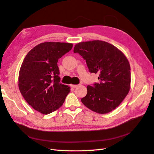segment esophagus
I'll return each mask as SVG.
<instances>
[{"mask_svg":"<svg viewBox=\"0 0 154 154\" xmlns=\"http://www.w3.org/2000/svg\"><path fill=\"white\" fill-rule=\"evenodd\" d=\"M71 87L72 88H77L78 87V85H71Z\"/></svg>","mask_w":154,"mask_h":154,"instance_id":"obj_1","label":"esophagus"}]
</instances>
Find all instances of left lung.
<instances>
[{"label": "left lung", "instance_id": "left-lung-1", "mask_svg": "<svg viewBox=\"0 0 154 154\" xmlns=\"http://www.w3.org/2000/svg\"><path fill=\"white\" fill-rule=\"evenodd\" d=\"M73 52L86 60L91 73L99 74V83L87 86L81 102L98 113L115 109L130 90L131 67L126 56L115 46L98 40L79 42Z\"/></svg>", "mask_w": 154, "mask_h": 154}]
</instances>
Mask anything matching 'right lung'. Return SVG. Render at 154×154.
<instances>
[{
	"label": "right lung",
	"mask_w": 154,
	"mask_h": 154,
	"mask_svg": "<svg viewBox=\"0 0 154 154\" xmlns=\"http://www.w3.org/2000/svg\"><path fill=\"white\" fill-rule=\"evenodd\" d=\"M73 44L45 42L32 48L21 64L18 77L20 92L34 109L49 114L59 109L70 88L60 83L58 59L70 51Z\"/></svg>",
	"instance_id": "1"
}]
</instances>
